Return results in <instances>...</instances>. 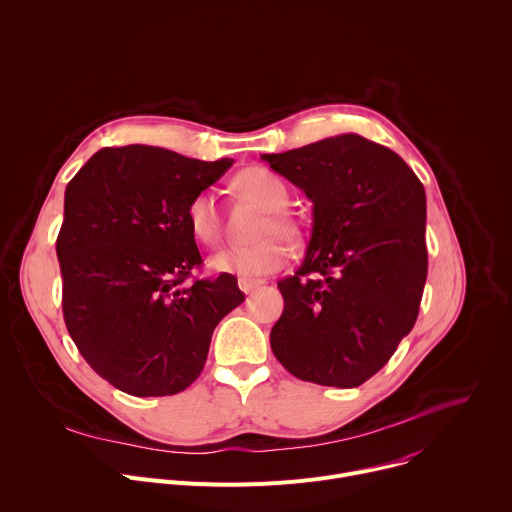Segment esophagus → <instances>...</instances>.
I'll use <instances>...</instances> for the list:
<instances>
[{
  "mask_svg": "<svg viewBox=\"0 0 512 512\" xmlns=\"http://www.w3.org/2000/svg\"><path fill=\"white\" fill-rule=\"evenodd\" d=\"M239 287H241V291H251V289H255V287H259V285H263V281L261 279H247V277H239Z\"/></svg>",
  "mask_w": 512,
  "mask_h": 512,
  "instance_id": "1",
  "label": "esophagus"
}]
</instances>
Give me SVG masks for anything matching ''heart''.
Segmentation results:
<instances>
[{
    "label": "heart",
    "mask_w": 512,
    "mask_h": 512,
    "mask_svg": "<svg viewBox=\"0 0 512 512\" xmlns=\"http://www.w3.org/2000/svg\"><path fill=\"white\" fill-rule=\"evenodd\" d=\"M237 188L267 210V216L257 229L259 239L247 245H229L218 249L208 263L216 271L247 279L275 273L287 259V243L282 238L285 236L289 241H298L300 237L296 223L283 212L289 202V190L277 174L259 166L243 170L237 176ZM186 223L192 235L206 245L221 239L223 218L212 192L202 190L188 200ZM281 234L284 235L282 238Z\"/></svg>",
    "instance_id": "obj_1"
}]
</instances>
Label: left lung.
I'll return each mask as SVG.
<instances>
[{"mask_svg": "<svg viewBox=\"0 0 512 512\" xmlns=\"http://www.w3.org/2000/svg\"><path fill=\"white\" fill-rule=\"evenodd\" d=\"M261 158L314 204L306 259L277 283L285 306L271 350L302 381L358 387L385 367L419 314L423 184L393 150L354 133Z\"/></svg>", "mask_w": 512, "mask_h": 512, "instance_id": "obj_1", "label": "left lung"}]
</instances>
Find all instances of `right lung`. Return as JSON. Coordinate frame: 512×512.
<instances>
[{"label": "right lung", "instance_id": "1", "mask_svg": "<svg viewBox=\"0 0 512 512\" xmlns=\"http://www.w3.org/2000/svg\"><path fill=\"white\" fill-rule=\"evenodd\" d=\"M231 166L125 145L99 150L66 186L56 239L64 324L91 369L123 393L190 387L216 324L245 300L229 273L186 281L202 265L186 204Z\"/></svg>", "mask_w": 512, "mask_h": 512}]
</instances>
